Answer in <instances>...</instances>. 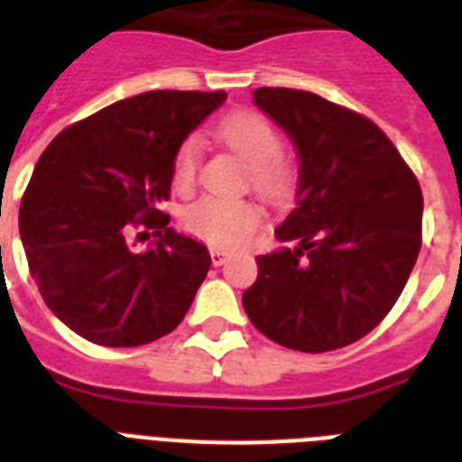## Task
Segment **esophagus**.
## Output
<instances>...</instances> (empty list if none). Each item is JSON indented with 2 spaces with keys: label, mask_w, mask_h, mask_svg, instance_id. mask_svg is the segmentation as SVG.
I'll use <instances>...</instances> for the list:
<instances>
[{
  "label": "esophagus",
  "mask_w": 462,
  "mask_h": 462,
  "mask_svg": "<svg viewBox=\"0 0 462 462\" xmlns=\"http://www.w3.org/2000/svg\"><path fill=\"white\" fill-rule=\"evenodd\" d=\"M208 254H211V263H213V265H223V263L227 261V254H225L223 249H211V251H208Z\"/></svg>",
  "instance_id": "1"
}]
</instances>
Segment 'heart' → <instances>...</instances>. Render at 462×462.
Returning <instances> with one entry per match:
<instances>
[{
  "instance_id": "heart-1",
  "label": "heart",
  "mask_w": 462,
  "mask_h": 462,
  "mask_svg": "<svg viewBox=\"0 0 462 462\" xmlns=\"http://www.w3.org/2000/svg\"><path fill=\"white\" fill-rule=\"evenodd\" d=\"M220 141L246 164V185L265 201H286L296 189V169L279 152L282 138L270 119L258 112H235L218 126ZM201 162L199 135H188L173 157V183L189 189L197 180ZM189 235L213 246H237L261 225V208L246 199L201 197L183 211Z\"/></svg>"
}]
</instances>
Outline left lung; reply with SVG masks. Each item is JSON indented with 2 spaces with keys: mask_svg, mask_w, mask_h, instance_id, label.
Instances as JSON below:
<instances>
[{
  "mask_svg": "<svg viewBox=\"0 0 462 462\" xmlns=\"http://www.w3.org/2000/svg\"><path fill=\"white\" fill-rule=\"evenodd\" d=\"M300 157L296 208L279 225L293 249L258 255L244 291L251 324L298 352H331L374 331L397 303L422 242V192L369 117L317 93L254 91Z\"/></svg>",
  "mask_w": 462,
  "mask_h": 462,
  "instance_id": "left-lung-1",
  "label": "left lung"
}]
</instances>
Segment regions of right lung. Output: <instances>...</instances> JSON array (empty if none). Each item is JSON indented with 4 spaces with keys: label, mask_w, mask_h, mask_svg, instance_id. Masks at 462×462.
Returning <instances> with one entry per match:
<instances>
[{
    "label": "right lung",
    "mask_w": 462,
    "mask_h": 462,
    "mask_svg": "<svg viewBox=\"0 0 462 462\" xmlns=\"http://www.w3.org/2000/svg\"><path fill=\"white\" fill-rule=\"evenodd\" d=\"M225 91H147L69 124L49 143L18 211L44 303L106 347L152 343L183 321L211 267L207 246L169 227L173 157ZM158 242L134 252L130 237Z\"/></svg>",
    "instance_id": "right-lung-1"
}]
</instances>
